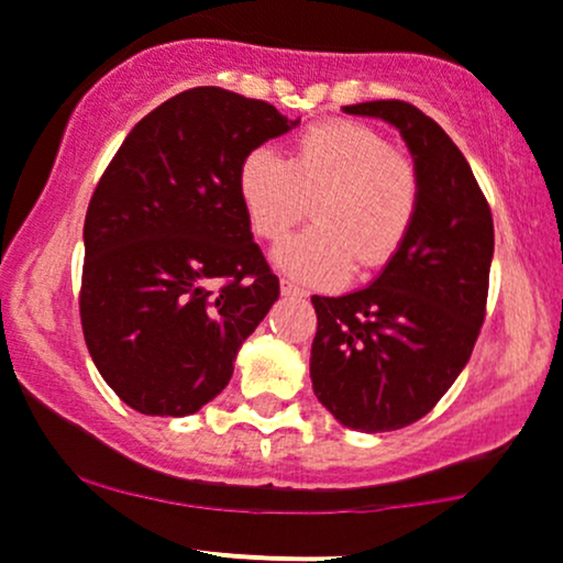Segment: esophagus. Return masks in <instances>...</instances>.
I'll return each mask as SVG.
<instances>
[{"label": "esophagus", "instance_id": "34e87169", "mask_svg": "<svg viewBox=\"0 0 563 563\" xmlns=\"http://www.w3.org/2000/svg\"><path fill=\"white\" fill-rule=\"evenodd\" d=\"M280 291H283V297H307L305 288L294 286L291 280H283V283H280Z\"/></svg>", "mask_w": 563, "mask_h": 563}]
</instances>
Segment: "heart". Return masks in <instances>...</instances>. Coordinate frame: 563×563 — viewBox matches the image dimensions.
Listing matches in <instances>:
<instances>
[{
  "instance_id": "b5f03b06",
  "label": "heart",
  "mask_w": 563,
  "mask_h": 563,
  "mask_svg": "<svg viewBox=\"0 0 563 563\" xmlns=\"http://www.w3.org/2000/svg\"><path fill=\"white\" fill-rule=\"evenodd\" d=\"M236 188L253 232L283 242L307 218L316 229L280 245L272 262L310 286H334L383 266L416 223L421 177L416 164L390 151L388 140L356 121L305 129L288 162L256 147L240 164Z\"/></svg>"
}]
</instances>
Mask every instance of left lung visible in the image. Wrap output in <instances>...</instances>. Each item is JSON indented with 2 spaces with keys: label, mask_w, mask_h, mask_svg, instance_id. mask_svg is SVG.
Instances as JSON below:
<instances>
[{
  "label": "left lung",
  "mask_w": 563,
  "mask_h": 563,
  "mask_svg": "<svg viewBox=\"0 0 563 563\" xmlns=\"http://www.w3.org/2000/svg\"><path fill=\"white\" fill-rule=\"evenodd\" d=\"M342 112L390 123L421 177L416 223L380 275L345 297H312V390L342 426L377 434L423 418L470 361L488 299L494 221L440 123L399 99Z\"/></svg>",
  "instance_id": "8db88e82"
}]
</instances>
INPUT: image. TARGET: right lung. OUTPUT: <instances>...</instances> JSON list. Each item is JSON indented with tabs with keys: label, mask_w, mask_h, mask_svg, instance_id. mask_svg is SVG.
Masks as SVG:
<instances>
[{
	"label": "right lung",
	"mask_w": 563,
	"mask_h": 563,
	"mask_svg": "<svg viewBox=\"0 0 563 563\" xmlns=\"http://www.w3.org/2000/svg\"><path fill=\"white\" fill-rule=\"evenodd\" d=\"M297 126L262 99L199 86L147 112L104 169L82 227L80 321L99 375L132 410L194 416L232 380L280 297L236 175Z\"/></svg>",
	"instance_id": "1"
}]
</instances>
